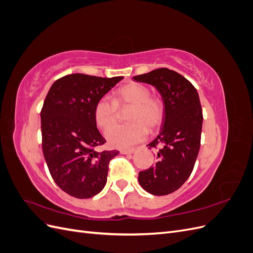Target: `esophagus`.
<instances>
[{
    "instance_id": "1",
    "label": "esophagus",
    "mask_w": 253,
    "mask_h": 253,
    "mask_svg": "<svg viewBox=\"0 0 253 253\" xmlns=\"http://www.w3.org/2000/svg\"><path fill=\"white\" fill-rule=\"evenodd\" d=\"M135 152V150L134 149H132V150H121L120 151V153L121 154H125V155H128V154H133V153Z\"/></svg>"
}]
</instances>
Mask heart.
I'll return each mask as SVG.
<instances>
[{"instance_id":"heart-1","label":"heart","mask_w":253,"mask_h":253,"mask_svg":"<svg viewBox=\"0 0 253 253\" xmlns=\"http://www.w3.org/2000/svg\"><path fill=\"white\" fill-rule=\"evenodd\" d=\"M133 106L129 115L131 124L113 128L118 117V105ZM95 119L102 129H108L105 137L110 145L117 149H128L141 142L148 136V128H156L164 118V103L159 98L151 97L150 89L139 83H129L116 91V99L103 96L95 105Z\"/></svg>"}]
</instances>
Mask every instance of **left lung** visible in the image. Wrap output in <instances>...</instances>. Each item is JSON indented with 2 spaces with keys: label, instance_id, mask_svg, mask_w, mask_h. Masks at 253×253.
<instances>
[{
  "label": "left lung",
  "instance_id": "8db88e82",
  "mask_svg": "<svg viewBox=\"0 0 253 253\" xmlns=\"http://www.w3.org/2000/svg\"><path fill=\"white\" fill-rule=\"evenodd\" d=\"M133 79L154 86L164 103L162 128L148 144L150 148L159 147L156 163L139 172L138 181L153 195L170 194L189 178L200 151L203 126L200 96L192 83L168 68H157Z\"/></svg>",
  "mask_w": 253,
  "mask_h": 253
}]
</instances>
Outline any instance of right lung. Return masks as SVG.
<instances>
[{
  "instance_id": "right-lung-1",
  "label": "right lung",
  "mask_w": 253,
  "mask_h": 253,
  "mask_svg": "<svg viewBox=\"0 0 253 253\" xmlns=\"http://www.w3.org/2000/svg\"><path fill=\"white\" fill-rule=\"evenodd\" d=\"M124 77L72 74L58 79L41 111L42 149L52 179L64 192L89 198L104 188L110 160L118 151H96L105 143L95 119L97 101Z\"/></svg>"
}]
</instances>
